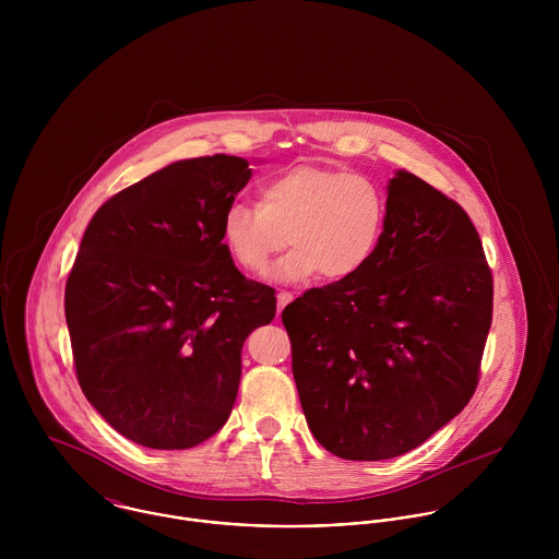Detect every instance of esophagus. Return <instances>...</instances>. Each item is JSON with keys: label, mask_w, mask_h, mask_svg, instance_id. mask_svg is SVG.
I'll return each mask as SVG.
<instances>
[{"label": "esophagus", "mask_w": 559, "mask_h": 559, "mask_svg": "<svg viewBox=\"0 0 559 559\" xmlns=\"http://www.w3.org/2000/svg\"><path fill=\"white\" fill-rule=\"evenodd\" d=\"M293 299H295V297H293V293H288V290L277 293V314H282V312H284V308H286Z\"/></svg>", "instance_id": "34e87169"}]
</instances>
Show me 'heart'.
I'll return each instance as SVG.
<instances>
[{"mask_svg":"<svg viewBox=\"0 0 559 559\" xmlns=\"http://www.w3.org/2000/svg\"><path fill=\"white\" fill-rule=\"evenodd\" d=\"M388 224V195L366 174L297 165L260 187V202L233 200L222 240L247 273H262L286 242L295 249L271 271L275 282H324L357 275L377 253Z\"/></svg>","mask_w":559,"mask_h":559,"instance_id":"heart-1","label":"heart"}]
</instances>
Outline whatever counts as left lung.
I'll return each mask as SVG.
<instances>
[{"instance_id": "8db88e82", "label": "left lung", "mask_w": 559, "mask_h": 559, "mask_svg": "<svg viewBox=\"0 0 559 559\" xmlns=\"http://www.w3.org/2000/svg\"><path fill=\"white\" fill-rule=\"evenodd\" d=\"M293 377L312 435L346 461L421 445L478 388L492 275L461 204L404 169L388 224L353 277L286 306Z\"/></svg>"}]
</instances>
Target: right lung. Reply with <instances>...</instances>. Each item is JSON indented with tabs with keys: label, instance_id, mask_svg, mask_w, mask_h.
I'll use <instances>...</instances> for the list:
<instances>
[{
	"label": "right lung",
	"instance_id": "add662e5",
	"mask_svg": "<svg viewBox=\"0 0 559 559\" xmlns=\"http://www.w3.org/2000/svg\"><path fill=\"white\" fill-rule=\"evenodd\" d=\"M247 159L176 160L109 198L67 280L81 392L122 437L187 450L230 417L247 335L275 319V290L247 280L222 240Z\"/></svg>",
	"mask_w": 559,
	"mask_h": 559
}]
</instances>
